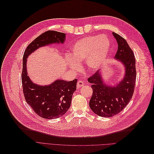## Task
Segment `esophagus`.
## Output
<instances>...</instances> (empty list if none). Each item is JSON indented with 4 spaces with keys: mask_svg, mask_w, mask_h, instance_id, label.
Listing matches in <instances>:
<instances>
[{
    "mask_svg": "<svg viewBox=\"0 0 154 154\" xmlns=\"http://www.w3.org/2000/svg\"><path fill=\"white\" fill-rule=\"evenodd\" d=\"M84 85V82H83L82 81H78L77 83V88H80L81 87H83Z\"/></svg>",
    "mask_w": 154,
    "mask_h": 154,
    "instance_id": "34e87169",
    "label": "esophagus"
}]
</instances>
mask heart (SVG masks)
I'll list each match as a JSON object with an SVG mask.
<instances>
[{
  "label": "heart",
  "instance_id": "b5f03b06",
  "mask_svg": "<svg viewBox=\"0 0 154 154\" xmlns=\"http://www.w3.org/2000/svg\"><path fill=\"white\" fill-rule=\"evenodd\" d=\"M110 42L107 36H88L78 40L71 47V58L67 59V64L74 71H77L80 63L85 60L90 69L100 68L108 57Z\"/></svg>",
  "mask_w": 154,
  "mask_h": 154
}]
</instances>
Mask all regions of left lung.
Masks as SVG:
<instances>
[{
	"mask_svg": "<svg viewBox=\"0 0 154 154\" xmlns=\"http://www.w3.org/2000/svg\"><path fill=\"white\" fill-rule=\"evenodd\" d=\"M112 35L118 44L114 58L124 67V76L114 85L104 81L101 71H97L88 79L93 90L90 108L93 112L104 118L114 116L125 109L132 99L136 79V59L133 51L122 36L114 32Z\"/></svg>",
	"mask_w": 154,
	"mask_h": 154,
	"instance_id": "1",
	"label": "left lung"
}]
</instances>
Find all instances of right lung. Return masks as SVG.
<instances>
[{
	"mask_svg": "<svg viewBox=\"0 0 154 154\" xmlns=\"http://www.w3.org/2000/svg\"><path fill=\"white\" fill-rule=\"evenodd\" d=\"M66 39V33L48 31L27 46L23 56L22 83L26 101L36 114L45 119H57L67 112L71 106L73 93L76 90L77 79L70 82L58 79L47 85L36 84L28 76L27 58L40 48L63 44Z\"/></svg>",
	"mask_w": 154,
	"mask_h": 154,
	"instance_id": "right-lung-1",
	"label": "right lung"
}]
</instances>
